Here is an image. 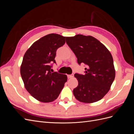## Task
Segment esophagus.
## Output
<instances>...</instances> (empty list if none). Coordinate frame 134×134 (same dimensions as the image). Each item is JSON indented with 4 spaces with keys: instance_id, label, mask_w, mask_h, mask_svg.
<instances>
[{
    "instance_id": "1",
    "label": "esophagus",
    "mask_w": 134,
    "mask_h": 134,
    "mask_svg": "<svg viewBox=\"0 0 134 134\" xmlns=\"http://www.w3.org/2000/svg\"><path fill=\"white\" fill-rule=\"evenodd\" d=\"M73 76H74V74H70V75H68V78L69 79L72 78Z\"/></svg>"
}]
</instances>
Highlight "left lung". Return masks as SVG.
I'll list each match as a JSON object with an SVG mask.
<instances>
[{
    "label": "left lung",
    "instance_id": "obj_1",
    "mask_svg": "<svg viewBox=\"0 0 134 134\" xmlns=\"http://www.w3.org/2000/svg\"><path fill=\"white\" fill-rule=\"evenodd\" d=\"M66 38L78 63L87 66L84 75L74 74L78 80V86L73 90L75 98L87 103L97 102L108 93L115 78L112 56L104 44L91 36L76 35Z\"/></svg>",
    "mask_w": 134,
    "mask_h": 134
}]
</instances>
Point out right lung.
<instances>
[{
	"mask_svg": "<svg viewBox=\"0 0 134 134\" xmlns=\"http://www.w3.org/2000/svg\"><path fill=\"white\" fill-rule=\"evenodd\" d=\"M66 38L55 34L44 36L32 44L23 56L21 75L25 88L40 102L55 100L66 82V75L50 71L52 63H56V51Z\"/></svg>",
	"mask_w": 134,
	"mask_h": 134,
	"instance_id": "right-lung-1",
	"label": "right lung"
}]
</instances>
